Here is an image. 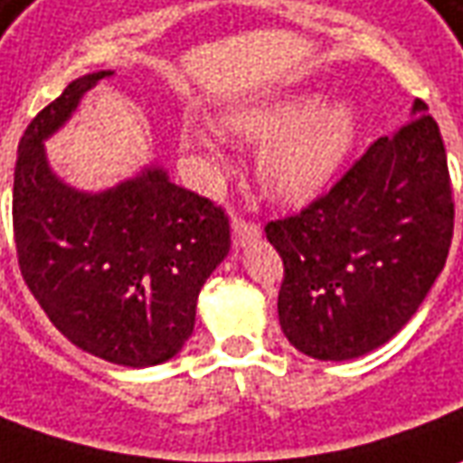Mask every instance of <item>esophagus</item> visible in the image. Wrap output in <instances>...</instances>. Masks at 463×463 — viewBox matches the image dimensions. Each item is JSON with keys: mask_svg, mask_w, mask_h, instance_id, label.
Segmentation results:
<instances>
[{"mask_svg": "<svg viewBox=\"0 0 463 463\" xmlns=\"http://www.w3.org/2000/svg\"><path fill=\"white\" fill-rule=\"evenodd\" d=\"M260 238V225L253 221H245V218H232V242L241 248V245H248Z\"/></svg>", "mask_w": 463, "mask_h": 463, "instance_id": "esophagus-1", "label": "esophagus"}]
</instances>
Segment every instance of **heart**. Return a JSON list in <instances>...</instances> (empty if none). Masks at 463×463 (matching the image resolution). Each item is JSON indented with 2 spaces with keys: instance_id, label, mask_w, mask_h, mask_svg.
Returning <instances> with one entry per match:
<instances>
[{
  "instance_id": "obj_1",
  "label": "heart",
  "mask_w": 463,
  "mask_h": 463,
  "mask_svg": "<svg viewBox=\"0 0 463 463\" xmlns=\"http://www.w3.org/2000/svg\"><path fill=\"white\" fill-rule=\"evenodd\" d=\"M228 128L238 137L265 145L258 175L273 198L306 203L318 195L335 175L355 140V109L345 99L321 102L318 95L298 92L231 109ZM190 145L222 160L215 135L200 125H187Z\"/></svg>"
}]
</instances>
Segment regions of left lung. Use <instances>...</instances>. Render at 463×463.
Segmentation results:
<instances>
[{
	"label": "left lung",
	"instance_id": "1",
	"mask_svg": "<svg viewBox=\"0 0 463 463\" xmlns=\"http://www.w3.org/2000/svg\"><path fill=\"white\" fill-rule=\"evenodd\" d=\"M416 99L411 119L376 140L335 185L265 235L283 258L278 318L300 354L348 361L409 323L454 235L444 140Z\"/></svg>",
	"mask_w": 463,
	"mask_h": 463
}]
</instances>
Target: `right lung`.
<instances>
[{
    "label": "right lung",
    "instance_id": "obj_1",
    "mask_svg": "<svg viewBox=\"0 0 463 463\" xmlns=\"http://www.w3.org/2000/svg\"><path fill=\"white\" fill-rule=\"evenodd\" d=\"M109 74L74 80L29 122L12 221L22 278L57 331L109 364L145 368L190 338L200 288L231 250V222L163 167L105 193H80L52 173L44 140Z\"/></svg>",
    "mask_w": 463,
    "mask_h": 463
}]
</instances>
